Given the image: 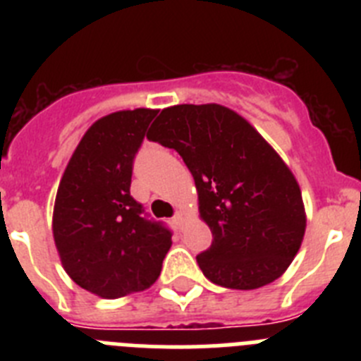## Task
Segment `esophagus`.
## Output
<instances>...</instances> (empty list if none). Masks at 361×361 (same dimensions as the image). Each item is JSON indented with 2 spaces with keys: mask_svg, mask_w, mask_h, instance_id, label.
<instances>
[{
  "mask_svg": "<svg viewBox=\"0 0 361 361\" xmlns=\"http://www.w3.org/2000/svg\"><path fill=\"white\" fill-rule=\"evenodd\" d=\"M186 219H188V213L186 212H177V215L173 216L175 224H177V226H183L184 222H186Z\"/></svg>",
  "mask_w": 361,
  "mask_h": 361,
  "instance_id": "34e87169",
  "label": "esophagus"
}]
</instances>
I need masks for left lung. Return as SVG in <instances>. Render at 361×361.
Instances as JSON below:
<instances>
[{"label": "left lung", "instance_id": "obj_1", "mask_svg": "<svg viewBox=\"0 0 361 361\" xmlns=\"http://www.w3.org/2000/svg\"><path fill=\"white\" fill-rule=\"evenodd\" d=\"M146 137L178 152L193 175L200 219L213 235L209 250L197 255L204 276L240 291L280 279L307 219L295 175L273 146L215 103L164 108Z\"/></svg>", "mask_w": 361, "mask_h": 361}]
</instances>
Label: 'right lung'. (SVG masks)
Returning <instances> with one entry per match:
<instances>
[{
  "mask_svg": "<svg viewBox=\"0 0 361 361\" xmlns=\"http://www.w3.org/2000/svg\"><path fill=\"white\" fill-rule=\"evenodd\" d=\"M157 110L114 111L86 130L57 188L52 233L66 275L101 298L145 291L159 279L171 231L130 195L132 164Z\"/></svg>",
  "mask_w": 361,
  "mask_h": 361,
  "instance_id": "right-lung-1",
  "label": "right lung"
}]
</instances>
